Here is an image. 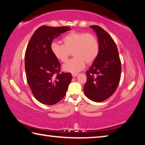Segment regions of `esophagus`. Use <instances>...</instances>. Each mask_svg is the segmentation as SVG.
<instances>
[{
	"instance_id": "obj_1",
	"label": "esophagus",
	"mask_w": 145,
	"mask_h": 145,
	"mask_svg": "<svg viewBox=\"0 0 145 145\" xmlns=\"http://www.w3.org/2000/svg\"><path fill=\"white\" fill-rule=\"evenodd\" d=\"M78 74V73H72V75L73 76V77H77Z\"/></svg>"
}]
</instances>
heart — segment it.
Returning <instances> with one entry per match:
<instances>
[{"label": "heart", "mask_w": 145, "mask_h": 145, "mask_svg": "<svg viewBox=\"0 0 145 145\" xmlns=\"http://www.w3.org/2000/svg\"><path fill=\"white\" fill-rule=\"evenodd\" d=\"M63 45L52 43L50 50L56 59L64 63L69 57L73 51L72 59L63 66L64 70L75 73L82 70L88 65L94 62L99 55L100 46L97 38L91 33L72 31L63 38Z\"/></svg>", "instance_id": "1"}]
</instances>
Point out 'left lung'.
Masks as SVG:
<instances>
[{"label":"left lung","instance_id":"left-lung-1","mask_svg":"<svg viewBox=\"0 0 145 145\" xmlns=\"http://www.w3.org/2000/svg\"><path fill=\"white\" fill-rule=\"evenodd\" d=\"M96 32L100 50L91 67L86 71L84 95L96 102L107 99L115 92L121 78V65L116 43L99 25L90 26Z\"/></svg>","mask_w":145,"mask_h":145}]
</instances>
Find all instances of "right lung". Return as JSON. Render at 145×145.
Listing matches in <instances>:
<instances>
[{
  "mask_svg": "<svg viewBox=\"0 0 145 145\" xmlns=\"http://www.w3.org/2000/svg\"><path fill=\"white\" fill-rule=\"evenodd\" d=\"M68 27L42 25L33 34L25 54V69L34 98L42 104H57L65 96L72 80L70 73H60V63L50 50L54 39Z\"/></svg>",
  "mask_w": 145,
  "mask_h": 145,
  "instance_id": "1",
  "label": "right lung"
}]
</instances>
